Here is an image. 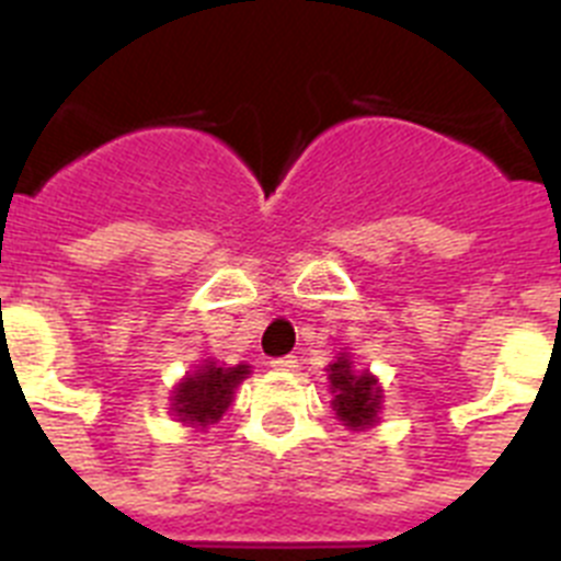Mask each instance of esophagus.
<instances>
[{"instance_id": "1", "label": "esophagus", "mask_w": 561, "mask_h": 561, "mask_svg": "<svg viewBox=\"0 0 561 561\" xmlns=\"http://www.w3.org/2000/svg\"><path fill=\"white\" fill-rule=\"evenodd\" d=\"M270 365L275 370H297V368H300V362H297V356H277V359H272Z\"/></svg>"}]
</instances>
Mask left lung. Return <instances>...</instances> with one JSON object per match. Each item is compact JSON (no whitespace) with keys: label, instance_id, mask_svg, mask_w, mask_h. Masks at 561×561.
<instances>
[{"label":"left lung","instance_id":"8db88e82","mask_svg":"<svg viewBox=\"0 0 561 561\" xmlns=\"http://www.w3.org/2000/svg\"><path fill=\"white\" fill-rule=\"evenodd\" d=\"M329 381L331 393H334L336 419L351 430L374 427L376 415L381 410V388L379 381L368 374V370H354L351 359L345 354L336 356L329 365Z\"/></svg>","mask_w":561,"mask_h":561}]
</instances>
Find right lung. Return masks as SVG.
<instances>
[{
	"label": "right lung",
	"mask_w": 561,
	"mask_h": 561,
	"mask_svg": "<svg viewBox=\"0 0 561 561\" xmlns=\"http://www.w3.org/2000/svg\"><path fill=\"white\" fill-rule=\"evenodd\" d=\"M250 374V365H236V368H221L207 359L196 374L185 376L180 388L173 393L171 410L180 415V421L193 427H207L225 415L230 408L232 390L241 385Z\"/></svg>",
	"instance_id": "obj_1"
}]
</instances>
